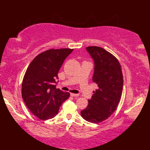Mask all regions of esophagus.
<instances>
[{
    "mask_svg": "<svg viewBox=\"0 0 150 150\" xmlns=\"http://www.w3.org/2000/svg\"><path fill=\"white\" fill-rule=\"evenodd\" d=\"M70 96H72V97H78L79 96V94H76V93H70Z\"/></svg>",
    "mask_w": 150,
    "mask_h": 150,
    "instance_id": "obj_1",
    "label": "esophagus"
}]
</instances>
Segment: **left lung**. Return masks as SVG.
<instances>
[{"instance_id":"obj_1","label":"left lung","mask_w":150,"mask_h":150,"mask_svg":"<svg viewBox=\"0 0 150 150\" xmlns=\"http://www.w3.org/2000/svg\"><path fill=\"white\" fill-rule=\"evenodd\" d=\"M86 49L94 61L93 81L98 87L81 114L87 122L98 124L108 119L117 109L124 80L122 67L115 57L98 46Z\"/></svg>"}]
</instances>
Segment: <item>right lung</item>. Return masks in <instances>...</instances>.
Masks as SVG:
<instances>
[{
  "label": "right lung",
  "mask_w": 150,
  "mask_h": 150,
  "mask_svg": "<svg viewBox=\"0 0 150 150\" xmlns=\"http://www.w3.org/2000/svg\"><path fill=\"white\" fill-rule=\"evenodd\" d=\"M73 49H50L31 61L24 76L22 96L30 111L42 120L54 117L69 93L57 89L58 72Z\"/></svg>",
  "instance_id": "add662e5"
}]
</instances>
